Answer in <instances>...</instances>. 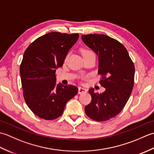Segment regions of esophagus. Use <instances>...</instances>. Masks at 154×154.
Returning a JSON list of instances; mask_svg holds the SVG:
<instances>
[{"label":"esophagus","instance_id":"1","mask_svg":"<svg viewBox=\"0 0 154 154\" xmlns=\"http://www.w3.org/2000/svg\"><path fill=\"white\" fill-rule=\"evenodd\" d=\"M87 91V89H85V88H83V87H79V89H78V93L79 94L85 93H86Z\"/></svg>","mask_w":154,"mask_h":154}]
</instances>
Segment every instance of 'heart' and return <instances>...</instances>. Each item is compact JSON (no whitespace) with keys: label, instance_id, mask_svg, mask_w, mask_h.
<instances>
[{"label":"heart","instance_id":"1","mask_svg":"<svg viewBox=\"0 0 154 154\" xmlns=\"http://www.w3.org/2000/svg\"><path fill=\"white\" fill-rule=\"evenodd\" d=\"M82 54H83V56H85L87 55H89L91 54H93V52L92 51H91L89 50H87V49H83L82 51Z\"/></svg>","mask_w":154,"mask_h":154}]
</instances>
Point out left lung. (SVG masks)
Masks as SVG:
<instances>
[{
	"instance_id": "obj_1",
	"label": "left lung",
	"mask_w": 154,
	"mask_h": 154,
	"mask_svg": "<svg viewBox=\"0 0 154 154\" xmlns=\"http://www.w3.org/2000/svg\"><path fill=\"white\" fill-rule=\"evenodd\" d=\"M82 40L99 57L100 81L105 91L89 89L92 100L85 107L90 119L106 121L119 114L128 100L134 86L135 68L126 48L103 34L82 35Z\"/></svg>"
}]
</instances>
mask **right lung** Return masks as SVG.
Listing matches in <instances>:
<instances>
[{"mask_svg":"<svg viewBox=\"0 0 154 154\" xmlns=\"http://www.w3.org/2000/svg\"><path fill=\"white\" fill-rule=\"evenodd\" d=\"M79 36L50 32L37 38L24 52L20 67L23 95L30 109L41 119L60 117L78 92L75 86L57 84L55 73Z\"/></svg>","mask_w":154,"mask_h":154,"instance_id":"1","label":"right lung"}]
</instances>
